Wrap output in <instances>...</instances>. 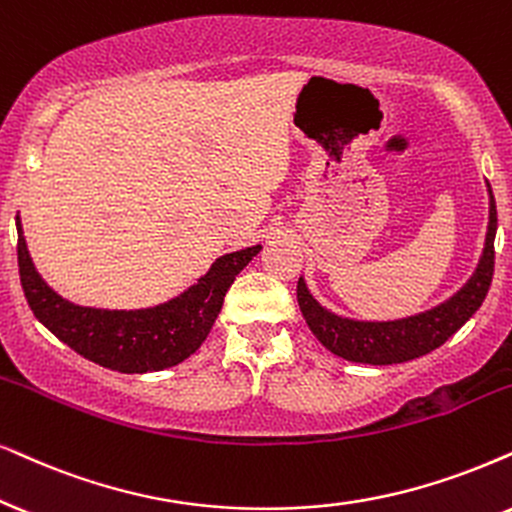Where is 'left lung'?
Listing matches in <instances>:
<instances>
[{"label": "left lung", "instance_id": "obj_1", "mask_svg": "<svg viewBox=\"0 0 512 512\" xmlns=\"http://www.w3.org/2000/svg\"><path fill=\"white\" fill-rule=\"evenodd\" d=\"M489 189V226L487 241L477 264L475 274L468 283L451 295L449 300L428 309V312L406 316L397 321H354L323 309L307 290V283L300 276L297 281V304L307 321L309 331L323 347L333 354L357 361V364L387 366L401 364L430 354L432 349L442 347L477 309L482 307L484 297L489 293L491 276H494V238H496V203L494 193Z\"/></svg>", "mask_w": 512, "mask_h": 512}]
</instances>
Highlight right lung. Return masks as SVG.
Instances as JSON below:
<instances>
[{"label": "right lung", "mask_w": 512, "mask_h": 512, "mask_svg": "<svg viewBox=\"0 0 512 512\" xmlns=\"http://www.w3.org/2000/svg\"><path fill=\"white\" fill-rule=\"evenodd\" d=\"M18 229V274L32 314L58 340L103 368L120 373L163 371L189 359L208 338L212 323L222 312L224 295L243 267L262 245L229 252L212 264L196 286L174 300L148 309H94L80 307L54 293L37 274Z\"/></svg>", "instance_id": "right-lung-1"}]
</instances>
